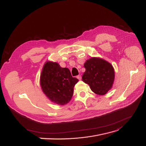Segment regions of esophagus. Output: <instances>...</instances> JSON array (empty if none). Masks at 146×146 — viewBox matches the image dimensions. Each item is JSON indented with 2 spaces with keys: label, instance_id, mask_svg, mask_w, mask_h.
<instances>
[{
  "label": "esophagus",
  "instance_id": "1",
  "mask_svg": "<svg viewBox=\"0 0 146 146\" xmlns=\"http://www.w3.org/2000/svg\"><path fill=\"white\" fill-rule=\"evenodd\" d=\"M77 78H78L79 80H81V79H82L81 75H78V76H77Z\"/></svg>",
  "mask_w": 146,
  "mask_h": 146
}]
</instances>
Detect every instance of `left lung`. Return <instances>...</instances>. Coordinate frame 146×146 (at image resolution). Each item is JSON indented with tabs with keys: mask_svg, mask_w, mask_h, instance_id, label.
<instances>
[{
	"mask_svg": "<svg viewBox=\"0 0 146 146\" xmlns=\"http://www.w3.org/2000/svg\"><path fill=\"white\" fill-rule=\"evenodd\" d=\"M84 66L86 72L82 75V81L97 95H106L111 88L115 80L112 65L102 58L93 57L87 60Z\"/></svg>",
	"mask_w": 146,
	"mask_h": 146,
	"instance_id": "left-lung-1",
	"label": "left lung"
}]
</instances>
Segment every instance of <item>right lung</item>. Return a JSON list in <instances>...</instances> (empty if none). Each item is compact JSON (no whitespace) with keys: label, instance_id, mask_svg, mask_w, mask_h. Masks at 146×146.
I'll return each mask as SVG.
<instances>
[{"label":"right lung","instance_id":"add662e5","mask_svg":"<svg viewBox=\"0 0 146 146\" xmlns=\"http://www.w3.org/2000/svg\"><path fill=\"white\" fill-rule=\"evenodd\" d=\"M78 79L73 78L70 70L56 62L46 61L42 68L40 85L49 100L60 106L67 104L73 96L74 87Z\"/></svg>","mask_w":146,"mask_h":146}]
</instances>
